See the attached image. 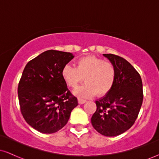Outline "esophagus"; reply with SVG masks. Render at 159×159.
Here are the masks:
<instances>
[{
    "instance_id": "obj_1",
    "label": "esophagus",
    "mask_w": 159,
    "mask_h": 159,
    "mask_svg": "<svg viewBox=\"0 0 159 159\" xmlns=\"http://www.w3.org/2000/svg\"><path fill=\"white\" fill-rule=\"evenodd\" d=\"M78 104H79V105H82V104H84L86 102V100L81 99V98H78Z\"/></svg>"
}]
</instances>
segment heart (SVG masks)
Wrapping results in <instances>:
<instances>
[{"instance_id":"1","label":"heart","mask_w":159,"mask_h":159,"mask_svg":"<svg viewBox=\"0 0 159 159\" xmlns=\"http://www.w3.org/2000/svg\"><path fill=\"white\" fill-rule=\"evenodd\" d=\"M61 75L69 87L75 88L84 79L85 84L73 91L80 98L102 96L108 93L116 81V69L110 62L95 56H87L78 61L77 67L66 64L62 69Z\"/></svg>"}]
</instances>
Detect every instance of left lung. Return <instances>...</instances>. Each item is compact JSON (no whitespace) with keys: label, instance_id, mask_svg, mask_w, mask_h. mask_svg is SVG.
Masks as SVG:
<instances>
[{"label":"left lung","instance_id":"left-lung-1","mask_svg":"<svg viewBox=\"0 0 159 159\" xmlns=\"http://www.w3.org/2000/svg\"><path fill=\"white\" fill-rule=\"evenodd\" d=\"M103 56L114 66L116 81L110 92L96 102L91 123L102 135L114 137L135 122L143 102V84L139 73L126 60L112 54Z\"/></svg>","mask_w":159,"mask_h":159}]
</instances>
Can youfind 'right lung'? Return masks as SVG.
I'll list each match as a JSON object with an SVG mask.
<instances>
[{
    "label": "right lung",
    "instance_id": "obj_1",
    "mask_svg": "<svg viewBox=\"0 0 159 159\" xmlns=\"http://www.w3.org/2000/svg\"><path fill=\"white\" fill-rule=\"evenodd\" d=\"M73 57L72 53L48 50L25 67L18 87L20 108L25 121L38 132L59 131L78 105L61 75L63 67Z\"/></svg>",
    "mask_w": 159,
    "mask_h": 159
}]
</instances>
